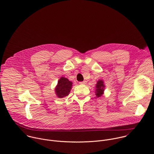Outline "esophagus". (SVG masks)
Masks as SVG:
<instances>
[{"mask_svg":"<svg viewBox=\"0 0 154 154\" xmlns=\"http://www.w3.org/2000/svg\"><path fill=\"white\" fill-rule=\"evenodd\" d=\"M86 81H83V82H80V84H81V85H85V84H86Z\"/></svg>","mask_w":154,"mask_h":154,"instance_id":"1","label":"esophagus"}]
</instances>
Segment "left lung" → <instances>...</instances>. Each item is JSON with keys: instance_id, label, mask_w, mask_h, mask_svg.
Returning a JSON list of instances; mask_svg holds the SVG:
<instances>
[{"instance_id": "left-lung-1", "label": "left lung", "mask_w": 154, "mask_h": 154, "mask_svg": "<svg viewBox=\"0 0 154 154\" xmlns=\"http://www.w3.org/2000/svg\"><path fill=\"white\" fill-rule=\"evenodd\" d=\"M96 95L97 97L101 96V95L103 94L105 85H103V82L102 80H99L97 82L96 85Z\"/></svg>"}]
</instances>
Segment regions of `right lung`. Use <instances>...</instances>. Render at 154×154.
Returning a JSON list of instances; mask_svg holds the SVG:
<instances>
[{"label": "right lung", "instance_id": "obj_1", "mask_svg": "<svg viewBox=\"0 0 154 154\" xmlns=\"http://www.w3.org/2000/svg\"><path fill=\"white\" fill-rule=\"evenodd\" d=\"M72 83L66 78L61 77L55 89L57 97L63 98L68 95L72 87Z\"/></svg>", "mask_w": 154, "mask_h": 154}]
</instances>
